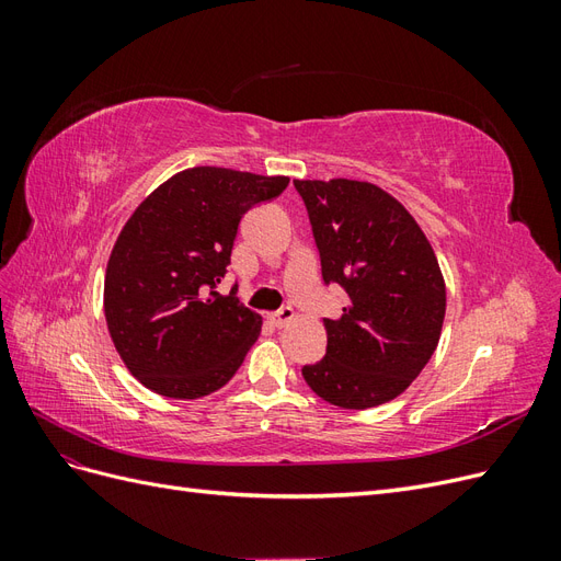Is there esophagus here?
I'll return each instance as SVG.
<instances>
[{"mask_svg": "<svg viewBox=\"0 0 561 561\" xmlns=\"http://www.w3.org/2000/svg\"><path fill=\"white\" fill-rule=\"evenodd\" d=\"M295 320V311L290 309V307H283L280 311H276L274 316H271V322H274V325L280 330V328H287L290 325V322Z\"/></svg>", "mask_w": 561, "mask_h": 561, "instance_id": "1", "label": "esophagus"}]
</instances>
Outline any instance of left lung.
Here are the masks:
<instances>
[{"label":"left lung","mask_w":561,"mask_h":561,"mask_svg":"<svg viewBox=\"0 0 561 561\" xmlns=\"http://www.w3.org/2000/svg\"><path fill=\"white\" fill-rule=\"evenodd\" d=\"M320 250L322 280L346 290L339 318H322L328 353L304 365L313 393L367 410L404 393L443 332L447 290L426 233L402 203L360 180H295Z\"/></svg>","instance_id":"8db88e82"}]
</instances>
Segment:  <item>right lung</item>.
Instances as JSON below:
<instances>
[{"instance_id":"right-lung-1","label":"right lung","mask_w":561,"mask_h":561,"mask_svg":"<svg viewBox=\"0 0 561 561\" xmlns=\"http://www.w3.org/2000/svg\"><path fill=\"white\" fill-rule=\"evenodd\" d=\"M290 178L196 165L159 184L128 217L105 271L116 353L149 390L196 400L222 388L262 332V316L217 295L241 217Z\"/></svg>"}]
</instances>
